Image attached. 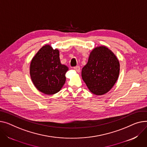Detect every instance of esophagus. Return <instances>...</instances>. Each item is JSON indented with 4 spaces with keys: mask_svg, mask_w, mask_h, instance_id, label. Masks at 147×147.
Masks as SVG:
<instances>
[{
    "mask_svg": "<svg viewBox=\"0 0 147 147\" xmlns=\"http://www.w3.org/2000/svg\"><path fill=\"white\" fill-rule=\"evenodd\" d=\"M74 69L75 70H76L78 73H79V72L80 71V67H79V65L74 67Z\"/></svg>",
    "mask_w": 147,
    "mask_h": 147,
    "instance_id": "34e87169",
    "label": "esophagus"
}]
</instances>
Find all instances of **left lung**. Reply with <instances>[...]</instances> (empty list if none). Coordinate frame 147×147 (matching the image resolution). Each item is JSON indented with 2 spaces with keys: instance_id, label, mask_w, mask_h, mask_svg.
<instances>
[{
  "instance_id": "8db88e82",
  "label": "left lung",
  "mask_w": 147,
  "mask_h": 147,
  "mask_svg": "<svg viewBox=\"0 0 147 147\" xmlns=\"http://www.w3.org/2000/svg\"><path fill=\"white\" fill-rule=\"evenodd\" d=\"M119 70V62L115 55L105 46H100L90 53L87 64L82 68V76L92 93L102 95L114 86Z\"/></svg>"
}]
</instances>
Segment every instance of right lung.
Segmentation results:
<instances>
[{
	"mask_svg": "<svg viewBox=\"0 0 147 147\" xmlns=\"http://www.w3.org/2000/svg\"><path fill=\"white\" fill-rule=\"evenodd\" d=\"M68 70V67L60 63L59 51L46 45L32 58L30 75L38 90L46 94H53L59 92L64 84Z\"/></svg>",
	"mask_w": 147,
	"mask_h": 147,
	"instance_id": "obj_1",
	"label": "right lung"
}]
</instances>
